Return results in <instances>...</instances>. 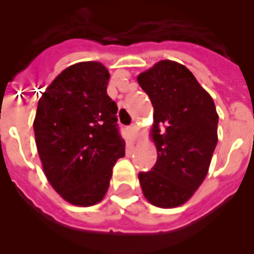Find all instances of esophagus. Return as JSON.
Masks as SVG:
<instances>
[{
	"instance_id": "1",
	"label": "esophagus",
	"mask_w": 254,
	"mask_h": 254,
	"mask_svg": "<svg viewBox=\"0 0 254 254\" xmlns=\"http://www.w3.org/2000/svg\"><path fill=\"white\" fill-rule=\"evenodd\" d=\"M129 130H130L131 133H137V130H138V127H137V125H135V124H131L130 127H129Z\"/></svg>"
}]
</instances>
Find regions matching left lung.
<instances>
[{
  "label": "left lung",
  "mask_w": 254,
  "mask_h": 254,
  "mask_svg": "<svg viewBox=\"0 0 254 254\" xmlns=\"http://www.w3.org/2000/svg\"><path fill=\"white\" fill-rule=\"evenodd\" d=\"M138 84L154 107L157 162L138 174L151 204H183L204 181L217 143L219 116L212 97L185 65L161 61L139 73Z\"/></svg>",
  "instance_id": "8db88e82"
}]
</instances>
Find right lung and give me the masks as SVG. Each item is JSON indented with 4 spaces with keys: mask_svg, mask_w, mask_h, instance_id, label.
<instances>
[{
    "mask_svg": "<svg viewBox=\"0 0 254 254\" xmlns=\"http://www.w3.org/2000/svg\"><path fill=\"white\" fill-rule=\"evenodd\" d=\"M108 81L101 63H76L58 75L38 103V154L51 186L71 204L99 203L116 161L125 155Z\"/></svg>",
    "mask_w": 254,
    "mask_h": 254,
    "instance_id": "obj_1",
    "label": "right lung"
}]
</instances>
